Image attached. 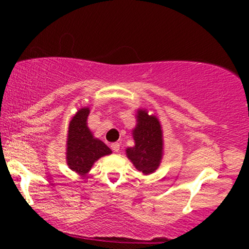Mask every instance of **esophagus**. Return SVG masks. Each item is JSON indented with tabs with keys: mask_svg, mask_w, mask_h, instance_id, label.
I'll return each mask as SVG.
<instances>
[{
	"mask_svg": "<svg viewBox=\"0 0 249 249\" xmlns=\"http://www.w3.org/2000/svg\"><path fill=\"white\" fill-rule=\"evenodd\" d=\"M111 148H112L113 152H118L119 148H121V145H119V142H113V144H111Z\"/></svg>",
	"mask_w": 249,
	"mask_h": 249,
	"instance_id": "obj_1",
	"label": "esophagus"
}]
</instances>
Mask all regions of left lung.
I'll return each mask as SVG.
<instances>
[{"instance_id": "obj_1", "label": "left lung", "mask_w": 249, "mask_h": 249, "mask_svg": "<svg viewBox=\"0 0 249 249\" xmlns=\"http://www.w3.org/2000/svg\"><path fill=\"white\" fill-rule=\"evenodd\" d=\"M138 124L133 130L136 145L126 150L127 158L137 170L144 174L154 172L159 166L162 154V132L160 123L146 111H138Z\"/></svg>"}]
</instances>
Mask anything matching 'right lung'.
Segmentation results:
<instances>
[{
  "label": "right lung",
  "mask_w": 249,
  "mask_h": 249,
  "mask_svg": "<svg viewBox=\"0 0 249 249\" xmlns=\"http://www.w3.org/2000/svg\"><path fill=\"white\" fill-rule=\"evenodd\" d=\"M88 107L81 108L71 119L68 134L67 161L69 167L78 174L88 173L93 162L103 156L111 153V150L99 139L93 138L87 126Z\"/></svg>",
  "instance_id": "right-lung-1"
}]
</instances>
